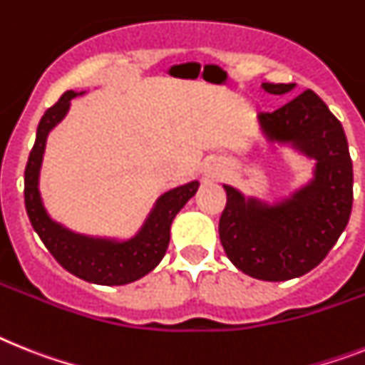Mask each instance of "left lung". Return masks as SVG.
Here are the masks:
<instances>
[{
	"instance_id": "obj_1",
	"label": "left lung",
	"mask_w": 365,
	"mask_h": 365,
	"mask_svg": "<svg viewBox=\"0 0 365 365\" xmlns=\"http://www.w3.org/2000/svg\"><path fill=\"white\" fill-rule=\"evenodd\" d=\"M295 83H262L286 96ZM258 128L271 148L314 161L312 178L287 195L259 198L222 185L226 207L219 237L235 267L252 278L284 282L317 267L345 230L353 210V161L344 125L314 91L259 113Z\"/></svg>"
}]
</instances>
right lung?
<instances>
[{
	"instance_id": "add662e5",
	"label": "right lung",
	"mask_w": 365,
	"mask_h": 365,
	"mask_svg": "<svg viewBox=\"0 0 365 365\" xmlns=\"http://www.w3.org/2000/svg\"><path fill=\"white\" fill-rule=\"evenodd\" d=\"M85 93L87 91H66L59 98V102L50 107L38 122L35 145L27 159L24 176L26 210L46 249L73 277L98 286H124L139 280L158 267L167 252L174 217L195 197L200 182L192 180L159 195L140 228L124 240L79 234L51 219L38 189L46 140L50 131L66 116L70 102L73 98L83 96Z\"/></svg>"
}]
</instances>
